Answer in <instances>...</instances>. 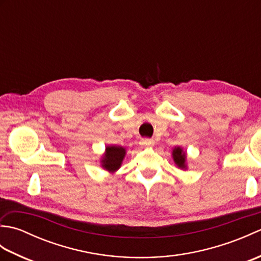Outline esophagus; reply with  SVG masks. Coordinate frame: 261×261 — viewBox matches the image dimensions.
<instances>
[{
  "instance_id": "esophagus-1",
  "label": "esophagus",
  "mask_w": 261,
  "mask_h": 261,
  "mask_svg": "<svg viewBox=\"0 0 261 261\" xmlns=\"http://www.w3.org/2000/svg\"><path fill=\"white\" fill-rule=\"evenodd\" d=\"M140 145L143 147H152L154 145V141L152 139H142L140 141Z\"/></svg>"
}]
</instances>
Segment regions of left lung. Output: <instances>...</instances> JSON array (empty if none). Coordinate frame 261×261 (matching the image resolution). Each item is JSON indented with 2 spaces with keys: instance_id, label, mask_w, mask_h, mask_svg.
I'll return each instance as SVG.
<instances>
[{
  "instance_id": "left-lung-1",
  "label": "left lung",
  "mask_w": 261,
  "mask_h": 261,
  "mask_svg": "<svg viewBox=\"0 0 261 261\" xmlns=\"http://www.w3.org/2000/svg\"><path fill=\"white\" fill-rule=\"evenodd\" d=\"M171 156L177 167L182 170L187 169V153L184 151V149L181 147H175L171 151Z\"/></svg>"
}]
</instances>
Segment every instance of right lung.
I'll use <instances>...</instances> for the list:
<instances>
[{
  "mask_svg": "<svg viewBox=\"0 0 261 261\" xmlns=\"http://www.w3.org/2000/svg\"><path fill=\"white\" fill-rule=\"evenodd\" d=\"M126 149L122 146H107L105 147V151L102 154L99 163H101V167L109 171L111 174H114L118 171L121 167L123 159L125 157Z\"/></svg>",
  "mask_w": 261,
  "mask_h": 261,
  "instance_id": "right-lung-1",
  "label": "right lung"
}]
</instances>
